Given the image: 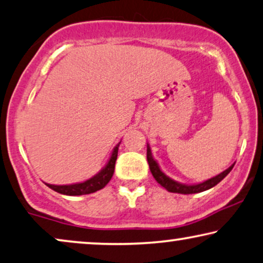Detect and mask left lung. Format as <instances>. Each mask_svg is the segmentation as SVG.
Masks as SVG:
<instances>
[{
    "label": "left lung",
    "instance_id": "8db88e82",
    "mask_svg": "<svg viewBox=\"0 0 263 263\" xmlns=\"http://www.w3.org/2000/svg\"><path fill=\"white\" fill-rule=\"evenodd\" d=\"M146 158H147V163H149V167H150V172L155 177V180H156L162 187H164L168 192H172V193H180V194H194V193H200V192L210 190V188L216 186L217 183H219L220 181L231 172V169L234 168V164H232L227 170H224L223 173H220L219 175L211 177V179L204 181V182L186 184V183L177 182V181L173 180L172 177L165 175V174L162 172L160 165H158L157 162L155 161V158L153 157V153H151L149 144H146Z\"/></svg>",
    "mask_w": 263,
    "mask_h": 263
}]
</instances>
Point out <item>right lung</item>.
I'll return each mask as SVG.
<instances>
[{
    "mask_svg": "<svg viewBox=\"0 0 263 263\" xmlns=\"http://www.w3.org/2000/svg\"><path fill=\"white\" fill-rule=\"evenodd\" d=\"M119 143L114 146V149L110 154V157L108 162H107L105 167H103L98 174H95L93 177L88 179L83 182L72 183V184H50L46 183L51 190L58 192L61 194L65 195H83V194H90L94 193L96 191L102 190L109 180L112 179L114 173V165H116V161L118 157V149H119Z\"/></svg>",
    "mask_w": 263,
    "mask_h": 263,
    "instance_id": "obj_1",
    "label": "right lung"
}]
</instances>
